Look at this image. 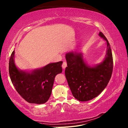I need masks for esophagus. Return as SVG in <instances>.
I'll return each instance as SVG.
<instances>
[{
	"mask_svg": "<svg viewBox=\"0 0 128 128\" xmlns=\"http://www.w3.org/2000/svg\"><path fill=\"white\" fill-rule=\"evenodd\" d=\"M67 66V63L66 62H64L63 63V64H62V68H63V69H65V68Z\"/></svg>",
	"mask_w": 128,
	"mask_h": 128,
	"instance_id": "esophagus-1",
	"label": "esophagus"
}]
</instances>
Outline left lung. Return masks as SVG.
<instances>
[{
  "instance_id": "8db88e82",
  "label": "left lung",
  "mask_w": 128,
  "mask_h": 128,
  "mask_svg": "<svg viewBox=\"0 0 128 128\" xmlns=\"http://www.w3.org/2000/svg\"><path fill=\"white\" fill-rule=\"evenodd\" d=\"M99 35L106 41L107 45L105 57L100 63L90 66L82 53L70 52L65 54L68 66L65 77L73 96L80 102H87L99 96L111 78L113 57L110 44L102 32Z\"/></svg>"
}]
</instances>
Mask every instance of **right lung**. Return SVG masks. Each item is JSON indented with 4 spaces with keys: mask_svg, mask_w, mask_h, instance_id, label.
I'll use <instances>...</instances> for the list:
<instances>
[{
    "mask_svg": "<svg viewBox=\"0 0 128 128\" xmlns=\"http://www.w3.org/2000/svg\"><path fill=\"white\" fill-rule=\"evenodd\" d=\"M63 62L52 63L32 71L18 69L14 63V50L9 60V75L18 94L26 102L42 104L50 96L56 76L62 73Z\"/></svg>",
    "mask_w": 128,
    "mask_h": 128,
    "instance_id": "add662e5",
    "label": "right lung"
}]
</instances>
